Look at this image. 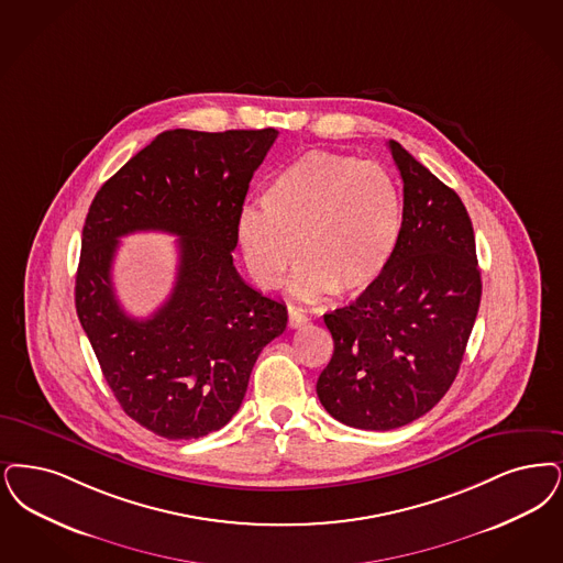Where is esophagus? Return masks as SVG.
<instances>
[{
	"label": "esophagus",
	"instance_id": "34e87169",
	"mask_svg": "<svg viewBox=\"0 0 563 563\" xmlns=\"http://www.w3.org/2000/svg\"><path fill=\"white\" fill-rule=\"evenodd\" d=\"M308 320H310V318L303 314L301 310H295V308L289 310V327H291V329H299V327L308 324Z\"/></svg>",
	"mask_w": 563,
	"mask_h": 563
}]
</instances>
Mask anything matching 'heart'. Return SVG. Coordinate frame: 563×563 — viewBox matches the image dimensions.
<instances>
[{"label": "heart", "instance_id": "1", "mask_svg": "<svg viewBox=\"0 0 563 563\" xmlns=\"http://www.w3.org/2000/svg\"><path fill=\"white\" fill-rule=\"evenodd\" d=\"M405 230V199L375 163L312 151L292 161L245 207L236 241L251 278L271 291L297 262L291 291L314 301L327 292L368 289L396 255Z\"/></svg>", "mask_w": 563, "mask_h": 563}]
</instances>
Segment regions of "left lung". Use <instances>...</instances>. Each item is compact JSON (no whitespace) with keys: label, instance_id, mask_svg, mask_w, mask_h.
Returning <instances> with one entry per match:
<instances>
[{"label":"left lung","instance_id":"left-lung-1","mask_svg":"<svg viewBox=\"0 0 563 563\" xmlns=\"http://www.w3.org/2000/svg\"><path fill=\"white\" fill-rule=\"evenodd\" d=\"M405 181V230L387 271L324 314L335 341L320 405L341 423L387 431L423 417L454 382L482 297L472 220L459 195L389 140Z\"/></svg>","mask_w":563,"mask_h":563}]
</instances>
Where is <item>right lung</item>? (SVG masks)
Listing matches in <instances>:
<instances>
[{"instance_id": "obj_1", "label": "right lung", "mask_w": 563, "mask_h": 563, "mask_svg": "<svg viewBox=\"0 0 563 563\" xmlns=\"http://www.w3.org/2000/svg\"><path fill=\"white\" fill-rule=\"evenodd\" d=\"M278 132L169 130L96 192L84 225L75 308L117 402L142 428L192 440L243 405L260 352L287 329V308L232 264L249 181ZM140 229L180 235L175 291L137 321L115 301L118 239Z\"/></svg>"}]
</instances>
